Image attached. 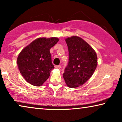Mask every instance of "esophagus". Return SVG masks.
<instances>
[{
  "label": "esophagus",
  "mask_w": 122,
  "mask_h": 122,
  "mask_svg": "<svg viewBox=\"0 0 122 122\" xmlns=\"http://www.w3.org/2000/svg\"><path fill=\"white\" fill-rule=\"evenodd\" d=\"M54 67L55 68H57V69H61V66L60 65H57V66H55Z\"/></svg>",
  "instance_id": "obj_1"
}]
</instances>
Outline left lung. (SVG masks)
<instances>
[{
  "mask_svg": "<svg viewBox=\"0 0 122 122\" xmlns=\"http://www.w3.org/2000/svg\"><path fill=\"white\" fill-rule=\"evenodd\" d=\"M69 51V61L63 78L70 88L82 86L92 76L97 66L94 50L82 38L73 36L66 39Z\"/></svg>",
  "mask_w": 122,
  "mask_h": 122,
  "instance_id": "8db88e82",
  "label": "left lung"
}]
</instances>
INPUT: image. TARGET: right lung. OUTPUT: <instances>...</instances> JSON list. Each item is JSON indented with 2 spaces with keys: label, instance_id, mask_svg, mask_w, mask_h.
Returning <instances> with one entry per match:
<instances>
[{
  "label": "right lung",
  "instance_id": "right-lung-1",
  "mask_svg": "<svg viewBox=\"0 0 122 122\" xmlns=\"http://www.w3.org/2000/svg\"><path fill=\"white\" fill-rule=\"evenodd\" d=\"M59 39L39 38L24 48L17 58L20 73L25 81L34 86H41L49 77L54 66L50 49Z\"/></svg>",
  "mask_w": 122,
  "mask_h": 122
}]
</instances>
